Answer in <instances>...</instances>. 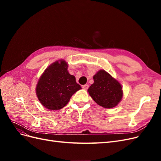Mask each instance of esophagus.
I'll return each mask as SVG.
<instances>
[{
	"label": "esophagus",
	"mask_w": 161,
	"mask_h": 161,
	"mask_svg": "<svg viewBox=\"0 0 161 161\" xmlns=\"http://www.w3.org/2000/svg\"><path fill=\"white\" fill-rule=\"evenodd\" d=\"M82 89H85V90L88 89V88H89V85H82Z\"/></svg>",
	"instance_id": "34e87169"
}]
</instances>
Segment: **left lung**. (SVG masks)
Returning a JSON list of instances; mask_svg holds the SVG:
<instances>
[{
    "instance_id": "left-lung-1",
    "label": "left lung",
    "mask_w": 161,
    "mask_h": 161,
    "mask_svg": "<svg viewBox=\"0 0 161 161\" xmlns=\"http://www.w3.org/2000/svg\"><path fill=\"white\" fill-rule=\"evenodd\" d=\"M93 80L94 82L87 91L92 99L107 109L118 105L123 97L122 86L119 82L103 69L93 76Z\"/></svg>"
}]
</instances>
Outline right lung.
I'll return each instance as SVG.
<instances>
[{"mask_svg": "<svg viewBox=\"0 0 161 161\" xmlns=\"http://www.w3.org/2000/svg\"><path fill=\"white\" fill-rule=\"evenodd\" d=\"M64 60L53 62L43 72L36 85V95L41 104L50 110H58L69 103L70 97L81 86L75 76L68 71Z\"/></svg>", "mask_w": 161, "mask_h": 161, "instance_id": "right-lung-1", "label": "right lung"}]
</instances>
